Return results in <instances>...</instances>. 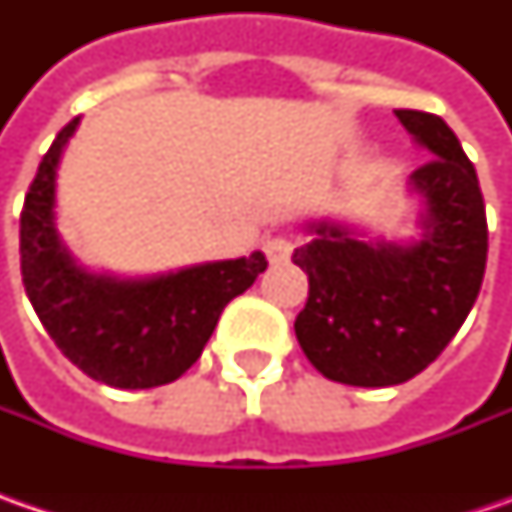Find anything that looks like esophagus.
Listing matches in <instances>:
<instances>
[{
	"mask_svg": "<svg viewBox=\"0 0 512 512\" xmlns=\"http://www.w3.org/2000/svg\"><path fill=\"white\" fill-rule=\"evenodd\" d=\"M262 247H265V256L270 265H285L290 253H293V242L287 236H270Z\"/></svg>",
	"mask_w": 512,
	"mask_h": 512,
	"instance_id": "34e87169",
	"label": "esophagus"
}]
</instances>
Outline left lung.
<instances>
[{
	"instance_id": "8db88e82",
	"label": "left lung",
	"mask_w": 512,
	"mask_h": 512,
	"mask_svg": "<svg viewBox=\"0 0 512 512\" xmlns=\"http://www.w3.org/2000/svg\"><path fill=\"white\" fill-rule=\"evenodd\" d=\"M396 116L430 153L407 182L424 205L422 236L384 242L313 222L310 242L293 253L310 282L296 339L325 379L353 387L402 384L436 362L464 325L487 265L482 187L456 133L424 110Z\"/></svg>"
}]
</instances>
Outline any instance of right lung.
<instances>
[{
	"mask_svg": "<svg viewBox=\"0 0 512 512\" xmlns=\"http://www.w3.org/2000/svg\"><path fill=\"white\" fill-rule=\"evenodd\" d=\"M79 116L39 162L19 219L22 282L56 347L96 382L145 390L176 382L205 350L230 299L265 273L262 250L148 279L90 273L56 230V168Z\"/></svg>",
	"mask_w": 512,
	"mask_h": 512,
	"instance_id": "obj_1",
	"label": "right lung"
}]
</instances>
